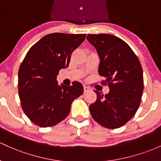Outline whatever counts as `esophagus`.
I'll return each mask as SVG.
<instances>
[{"mask_svg":"<svg viewBox=\"0 0 161 161\" xmlns=\"http://www.w3.org/2000/svg\"><path fill=\"white\" fill-rule=\"evenodd\" d=\"M90 91V87H88L87 86H84V92H87Z\"/></svg>","mask_w":161,"mask_h":161,"instance_id":"1","label":"esophagus"}]
</instances>
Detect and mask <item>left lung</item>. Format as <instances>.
<instances>
[{
  "label": "left lung",
  "instance_id": "left-lung-1",
  "mask_svg": "<svg viewBox=\"0 0 161 161\" xmlns=\"http://www.w3.org/2000/svg\"><path fill=\"white\" fill-rule=\"evenodd\" d=\"M100 57V76L106 78L110 91L90 105L95 121L109 129L124 126L135 115L143 91V70L136 55L125 41L111 34H87Z\"/></svg>",
  "mask_w": 161,
  "mask_h": 161
}]
</instances>
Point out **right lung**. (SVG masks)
Returning a JSON list of instances; mask_svg holds the SVG:
<instances>
[{
    "instance_id": "1",
    "label": "right lung",
    "mask_w": 161,
    "mask_h": 161,
    "mask_svg": "<svg viewBox=\"0 0 161 161\" xmlns=\"http://www.w3.org/2000/svg\"><path fill=\"white\" fill-rule=\"evenodd\" d=\"M86 34L53 33L34 44L18 70V94L27 117L36 125H56L68 116L74 99L84 92L79 82L58 86L59 70L67 67L73 51Z\"/></svg>"
}]
</instances>
